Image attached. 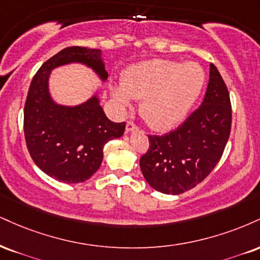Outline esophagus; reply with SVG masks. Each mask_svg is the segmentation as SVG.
<instances>
[{
    "label": "esophagus",
    "instance_id": "34e87169",
    "mask_svg": "<svg viewBox=\"0 0 260 260\" xmlns=\"http://www.w3.org/2000/svg\"><path fill=\"white\" fill-rule=\"evenodd\" d=\"M138 128L136 123H134L133 121H127V124H126V131L127 132H131V131H134Z\"/></svg>",
    "mask_w": 260,
    "mask_h": 260
}]
</instances>
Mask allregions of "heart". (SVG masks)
Masks as SVG:
<instances>
[{
    "label": "heart",
    "instance_id": "1",
    "mask_svg": "<svg viewBox=\"0 0 260 260\" xmlns=\"http://www.w3.org/2000/svg\"><path fill=\"white\" fill-rule=\"evenodd\" d=\"M205 79L198 62L156 59L131 68L122 79V88H114L112 94L124 106L129 104V96L142 99L139 112L148 126L168 131L189 114Z\"/></svg>",
    "mask_w": 260,
    "mask_h": 260
}]
</instances>
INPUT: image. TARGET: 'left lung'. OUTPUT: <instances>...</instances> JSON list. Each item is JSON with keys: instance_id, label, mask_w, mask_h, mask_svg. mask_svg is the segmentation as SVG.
Segmentation results:
<instances>
[{"instance_id": "left-lung-1", "label": "left lung", "mask_w": 260, "mask_h": 260, "mask_svg": "<svg viewBox=\"0 0 260 260\" xmlns=\"http://www.w3.org/2000/svg\"><path fill=\"white\" fill-rule=\"evenodd\" d=\"M231 117L229 90L218 69L211 64L202 104L177 129L149 136V149L139 161L149 185L178 195L201 183L223 155Z\"/></svg>"}]
</instances>
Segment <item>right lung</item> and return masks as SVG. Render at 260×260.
I'll use <instances>...</instances> for the list:
<instances>
[{
  "mask_svg": "<svg viewBox=\"0 0 260 260\" xmlns=\"http://www.w3.org/2000/svg\"><path fill=\"white\" fill-rule=\"evenodd\" d=\"M79 61L108 77L100 49L73 46L42 64L31 81L24 106V136L29 154L47 176L68 184L82 183L99 170L103 149L109 140L120 138L126 122L106 117L98 99L75 108L54 104L48 93L52 69Z\"/></svg>",
  "mask_w": 260,
  "mask_h": 260,
  "instance_id": "1",
  "label": "right lung"
}]
</instances>
